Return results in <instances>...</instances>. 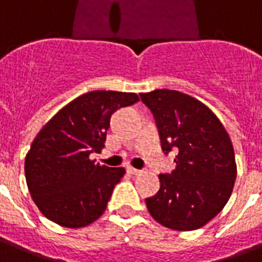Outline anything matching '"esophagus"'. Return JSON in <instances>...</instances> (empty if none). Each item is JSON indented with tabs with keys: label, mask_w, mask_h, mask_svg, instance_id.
<instances>
[{
	"label": "esophagus",
	"mask_w": 262,
	"mask_h": 262,
	"mask_svg": "<svg viewBox=\"0 0 262 262\" xmlns=\"http://www.w3.org/2000/svg\"><path fill=\"white\" fill-rule=\"evenodd\" d=\"M127 172H129L130 175H141L142 173V171H140V169H136V168H133V167L127 168Z\"/></svg>",
	"instance_id": "obj_1"
}]
</instances>
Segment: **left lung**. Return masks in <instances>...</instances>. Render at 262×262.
<instances>
[{
    "label": "left lung",
    "mask_w": 262,
    "mask_h": 262,
    "mask_svg": "<svg viewBox=\"0 0 262 262\" xmlns=\"http://www.w3.org/2000/svg\"><path fill=\"white\" fill-rule=\"evenodd\" d=\"M140 97L155 117L163 150H178L176 168L159 175L160 190L145 199L148 211L168 229L196 230L220 214L234 187L237 164L230 137L196 98L167 89Z\"/></svg>",
    "instance_id": "8db88e82"
}]
</instances>
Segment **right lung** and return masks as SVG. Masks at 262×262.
<instances>
[{"label":"right lung","instance_id":"add662e5","mask_svg":"<svg viewBox=\"0 0 262 262\" xmlns=\"http://www.w3.org/2000/svg\"><path fill=\"white\" fill-rule=\"evenodd\" d=\"M137 101L135 93L90 91L67 103L42 126L25 156V179L46 218L79 229L105 212L125 168L95 164L90 155L105 146L113 113Z\"/></svg>","mask_w":262,"mask_h":262}]
</instances>
